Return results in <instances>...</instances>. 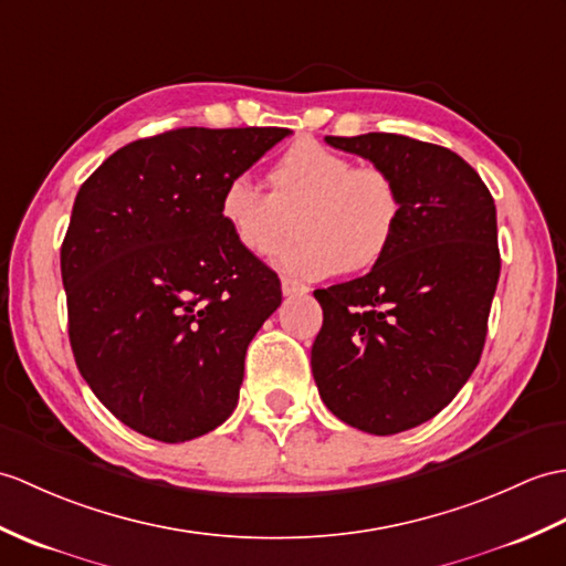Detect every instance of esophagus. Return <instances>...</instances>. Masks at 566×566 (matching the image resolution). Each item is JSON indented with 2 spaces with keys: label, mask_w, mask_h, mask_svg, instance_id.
I'll use <instances>...</instances> for the list:
<instances>
[{
  "label": "esophagus",
  "mask_w": 566,
  "mask_h": 566,
  "mask_svg": "<svg viewBox=\"0 0 566 566\" xmlns=\"http://www.w3.org/2000/svg\"><path fill=\"white\" fill-rule=\"evenodd\" d=\"M282 294L284 296H304V294H308V286L292 280V277H282Z\"/></svg>",
  "instance_id": "obj_1"
}]
</instances>
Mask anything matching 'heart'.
Listing matches in <instances>:
<instances>
[{"mask_svg": "<svg viewBox=\"0 0 566 566\" xmlns=\"http://www.w3.org/2000/svg\"><path fill=\"white\" fill-rule=\"evenodd\" d=\"M270 192L251 176H233L219 195V217L245 253L268 258L292 239L301 241L274 265L298 280L337 272H366L390 251L402 221L396 178L376 166H354L347 156L313 139L292 144L270 166Z\"/></svg>", "mask_w": 566, "mask_h": 566, "instance_id": "1", "label": "heart"}]
</instances>
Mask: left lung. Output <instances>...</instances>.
Wrapping results in <instances>:
<instances>
[{"label":"left lung","mask_w":566,"mask_h":566,"mask_svg":"<svg viewBox=\"0 0 566 566\" xmlns=\"http://www.w3.org/2000/svg\"><path fill=\"white\" fill-rule=\"evenodd\" d=\"M325 142L388 170L402 195L386 258L313 292L321 400L349 427L388 437L439 415L475 371L502 270L496 207L478 170L439 144L390 133Z\"/></svg>","instance_id":"left-lung-1"}]
</instances>
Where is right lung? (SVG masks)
Returning a JSON list of instances; mask_svg holds the SVG:
<instances>
[{"mask_svg": "<svg viewBox=\"0 0 566 566\" xmlns=\"http://www.w3.org/2000/svg\"><path fill=\"white\" fill-rule=\"evenodd\" d=\"M286 135L168 129L78 188L60 251L70 345L94 396L144 437L190 441L235 410L245 349L282 289L223 227L219 195Z\"/></svg>", "mask_w": 566, "mask_h": 566, "instance_id": "right-lung-1", "label": "right lung"}]
</instances>
